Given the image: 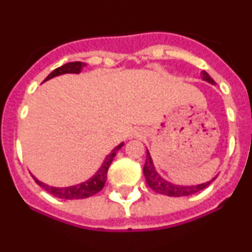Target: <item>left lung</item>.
I'll list each match as a JSON object with an SVG mask.
<instances>
[{
    "instance_id": "8db88e82",
    "label": "left lung",
    "mask_w": 252,
    "mask_h": 252,
    "mask_svg": "<svg viewBox=\"0 0 252 252\" xmlns=\"http://www.w3.org/2000/svg\"><path fill=\"white\" fill-rule=\"evenodd\" d=\"M202 79L211 84H215V81H213L211 75L207 72H202ZM144 175L146 178V183H148V186L153 190H155L159 194L169 195V197H186V195L197 193L199 190H202V189L206 188V187H208L217 178V175H216L209 182L197 184V186H177V184L170 183V182H168V180L160 177V174L157 171L155 166H154V162L151 160L149 150H146V162L145 165H144Z\"/></svg>"
}]
</instances>
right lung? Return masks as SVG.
<instances>
[{"instance_id":"right-lung-1","label":"right lung","mask_w":252,"mask_h":252,"mask_svg":"<svg viewBox=\"0 0 252 252\" xmlns=\"http://www.w3.org/2000/svg\"><path fill=\"white\" fill-rule=\"evenodd\" d=\"M83 66H86V63H81V62H73V63L64 64V65L59 66L55 70L50 73L48 77L45 78V81H49L51 78L58 77V75L66 74V73H72V74H79L81 70L83 69ZM124 146V142H121L120 145L116 146L112 151H111L108 155L106 157V159L102 162L101 168L95 171V174L92 178H90L88 180L83 182V183H79L77 186H70V187H50L48 184H44L43 182L37 180L36 178L32 175V178L35 179L37 184L40 187H43L46 192L50 193L51 195H54L57 198H62V199H83V198H88L94 195L95 193H98L102 188H103L104 183H106L107 179V170L110 168L111 162H112L113 158L116 157V153L120 150V149Z\"/></svg>"}]
</instances>
